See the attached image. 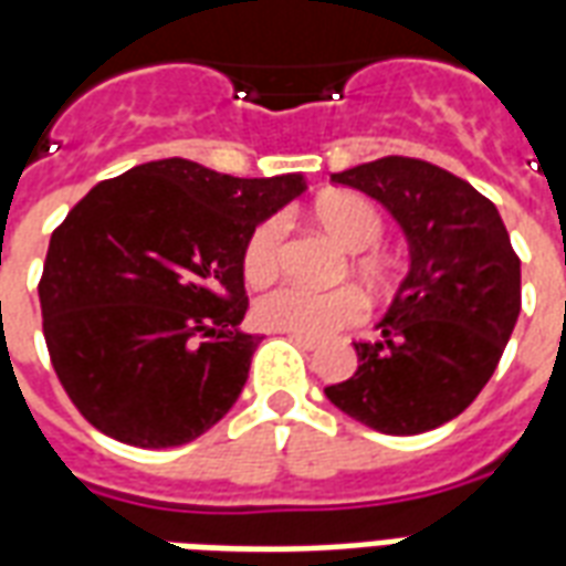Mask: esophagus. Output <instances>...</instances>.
<instances>
[{
	"mask_svg": "<svg viewBox=\"0 0 566 566\" xmlns=\"http://www.w3.org/2000/svg\"><path fill=\"white\" fill-rule=\"evenodd\" d=\"M289 337V340H295L298 346H304V349H316L319 346V340L316 337H307V334H295V332H283Z\"/></svg>",
	"mask_w": 566,
	"mask_h": 566,
	"instance_id": "1",
	"label": "esophagus"
}]
</instances>
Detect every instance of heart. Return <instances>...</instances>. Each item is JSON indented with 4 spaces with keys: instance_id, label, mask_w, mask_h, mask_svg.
<instances>
[{
    "instance_id": "b5f03b06",
    "label": "heart",
    "mask_w": 566,
    "mask_h": 566,
    "mask_svg": "<svg viewBox=\"0 0 566 566\" xmlns=\"http://www.w3.org/2000/svg\"><path fill=\"white\" fill-rule=\"evenodd\" d=\"M313 217L349 253H365L370 247H377L379 238H382V217L368 198L356 196V192H332V196L319 198L313 208ZM280 243H283L280 217H268L255 226L253 234L247 238V247H243V274L250 283H265L277 271ZM356 271L368 286H379L386 277L382 265L374 255H358ZM253 316L255 323L265 325L271 332L323 337V334L358 319L361 298L353 289L316 292V289L286 283V286L259 295L253 304Z\"/></svg>"
}]
</instances>
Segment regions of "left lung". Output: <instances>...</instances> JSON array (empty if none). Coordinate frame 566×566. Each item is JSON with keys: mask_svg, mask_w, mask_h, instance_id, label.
Masks as SVG:
<instances>
[{"mask_svg": "<svg viewBox=\"0 0 566 566\" xmlns=\"http://www.w3.org/2000/svg\"><path fill=\"white\" fill-rule=\"evenodd\" d=\"M389 210L410 243L407 277L325 398L382 434H422L464 413L492 379L522 311V262L501 213L468 180L386 156L332 175Z\"/></svg>", "mask_w": 566, "mask_h": 566, "instance_id": "1", "label": "left lung"}]
</instances>
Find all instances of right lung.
<instances>
[{"label": "right lung", "mask_w": 566, "mask_h": 566, "mask_svg": "<svg viewBox=\"0 0 566 566\" xmlns=\"http://www.w3.org/2000/svg\"><path fill=\"white\" fill-rule=\"evenodd\" d=\"M307 189L156 159L90 189L51 234L39 283L56 377L90 424L142 449L184 447L241 398L259 334L243 247Z\"/></svg>", "instance_id": "1"}]
</instances>
